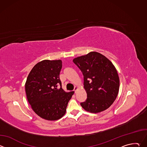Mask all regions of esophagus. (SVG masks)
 Listing matches in <instances>:
<instances>
[{
    "mask_svg": "<svg viewBox=\"0 0 147 147\" xmlns=\"http://www.w3.org/2000/svg\"><path fill=\"white\" fill-rule=\"evenodd\" d=\"M77 88H77V87H76V86H75V87H74V91L75 92H76V91H77Z\"/></svg>",
    "mask_w": 147,
    "mask_h": 147,
    "instance_id": "obj_1",
    "label": "esophagus"
}]
</instances>
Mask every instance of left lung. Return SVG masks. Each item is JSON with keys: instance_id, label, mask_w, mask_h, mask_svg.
<instances>
[{"instance_id": "1", "label": "left lung", "mask_w": 147, "mask_h": 147, "mask_svg": "<svg viewBox=\"0 0 147 147\" xmlns=\"http://www.w3.org/2000/svg\"><path fill=\"white\" fill-rule=\"evenodd\" d=\"M84 77L86 100L80 103L86 111L99 113L109 108L119 90V77L112 63L103 55L91 52L73 59Z\"/></svg>"}]
</instances>
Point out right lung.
Listing matches in <instances>:
<instances>
[{"label": "right lung", "mask_w": 147, "mask_h": 147, "mask_svg": "<svg viewBox=\"0 0 147 147\" xmlns=\"http://www.w3.org/2000/svg\"><path fill=\"white\" fill-rule=\"evenodd\" d=\"M61 67L60 60H44L34 66L27 78L28 101L35 113L45 120H56L63 116L74 92L62 89L59 78Z\"/></svg>", "instance_id": "obj_1"}]
</instances>
